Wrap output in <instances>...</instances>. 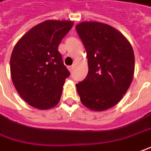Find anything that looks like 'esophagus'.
<instances>
[{"label":"esophagus","mask_w":151,"mask_h":151,"mask_svg":"<svg viewBox=\"0 0 151 151\" xmlns=\"http://www.w3.org/2000/svg\"><path fill=\"white\" fill-rule=\"evenodd\" d=\"M73 68H74V66H73V65H72V66H69V67H68V70H69L70 72H72L73 70Z\"/></svg>","instance_id":"obj_1"}]
</instances>
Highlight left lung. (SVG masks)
<instances>
[{
	"label": "left lung",
	"mask_w": 151,
	"mask_h": 151,
	"mask_svg": "<svg viewBox=\"0 0 151 151\" xmlns=\"http://www.w3.org/2000/svg\"><path fill=\"white\" fill-rule=\"evenodd\" d=\"M88 63L86 78L76 84L82 103L102 111L116 106L131 86L135 55L126 37L109 24L83 21L76 25Z\"/></svg>",
	"instance_id": "8db88e82"
}]
</instances>
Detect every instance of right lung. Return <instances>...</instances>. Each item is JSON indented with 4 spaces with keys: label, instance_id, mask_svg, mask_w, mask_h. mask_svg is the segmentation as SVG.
I'll list each match as a JSON object with an SVG mask.
<instances>
[{
    "label": "right lung",
    "instance_id": "add662e5",
    "mask_svg": "<svg viewBox=\"0 0 151 151\" xmlns=\"http://www.w3.org/2000/svg\"><path fill=\"white\" fill-rule=\"evenodd\" d=\"M73 22L48 19L19 40L11 53V76L19 96L29 105L48 110L58 104L69 71L58 45Z\"/></svg>",
    "mask_w": 151,
    "mask_h": 151
}]
</instances>
